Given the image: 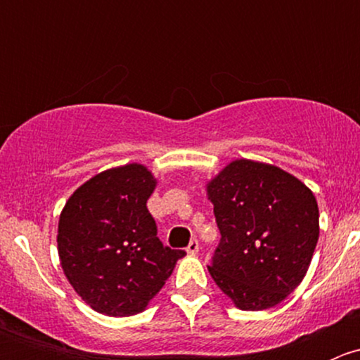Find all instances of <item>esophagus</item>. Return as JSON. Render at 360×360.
<instances>
[{
  "label": "esophagus",
  "mask_w": 360,
  "mask_h": 360,
  "mask_svg": "<svg viewBox=\"0 0 360 360\" xmlns=\"http://www.w3.org/2000/svg\"><path fill=\"white\" fill-rule=\"evenodd\" d=\"M186 252L188 254H197L198 252V240H197V238H191V242L188 244V248H186Z\"/></svg>",
  "instance_id": "34e87169"
}]
</instances>
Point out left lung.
<instances>
[{
    "instance_id": "obj_1",
    "label": "left lung",
    "mask_w": 360,
    "mask_h": 360,
    "mask_svg": "<svg viewBox=\"0 0 360 360\" xmlns=\"http://www.w3.org/2000/svg\"><path fill=\"white\" fill-rule=\"evenodd\" d=\"M221 240L210 277L240 310L278 304L300 285L319 240V207L278 167L237 160L207 186Z\"/></svg>"
}]
</instances>
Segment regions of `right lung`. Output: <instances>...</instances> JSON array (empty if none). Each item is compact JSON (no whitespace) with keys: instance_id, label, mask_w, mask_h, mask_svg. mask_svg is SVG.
I'll return each mask as SVG.
<instances>
[{"instance_id":"right-lung-1","label":"right lung","mask_w":360,"mask_h":360,"mask_svg":"<svg viewBox=\"0 0 360 360\" xmlns=\"http://www.w3.org/2000/svg\"><path fill=\"white\" fill-rule=\"evenodd\" d=\"M155 184L139 163L110 169L79 186L60 214L63 270L99 314L125 317L143 311L186 254L157 237L146 207Z\"/></svg>"}]
</instances>
